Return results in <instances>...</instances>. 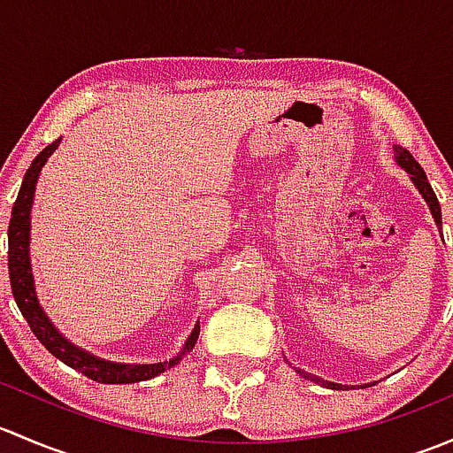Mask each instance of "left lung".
<instances>
[{
  "label": "left lung",
  "instance_id": "1",
  "mask_svg": "<svg viewBox=\"0 0 453 453\" xmlns=\"http://www.w3.org/2000/svg\"><path fill=\"white\" fill-rule=\"evenodd\" d=\"M395 153H396V164H399L401 168H403L405 173H408L410 175V180H412V184L417 186L418 188V193L423 195V199L427 201V205H429V212H432V217H434V221H436V226L441 227L442 226V221H441V203H438V199H436V193H434L432 190V186H429V181H427V175H425V171L421 168V164L417 162V159L412 157V153H410L408 149H403V146H395ZM300 374H303L304 379H309V381H318V383H322V386H326V388H331V390H349V386H342V383H331V381H324V379H319V377H313V374H309V372H303V370H298Z\"/></svg>",
  "mask_w": 453,
  "mask_h": 453
}]
</instances>
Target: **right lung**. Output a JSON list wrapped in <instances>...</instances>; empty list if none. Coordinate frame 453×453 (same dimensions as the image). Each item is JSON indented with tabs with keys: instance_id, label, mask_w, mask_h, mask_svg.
Listing matches in <instances>:
<instances>
[{
	"instance_id": "1",
	"label": "right lung",
	"mask_w": 453,
	"mask_h": 453,
	"mask_svg": "<svg viewBox=\"0 0 453 453\" xmlns=\"http://www.w3.org/2000/svg\"><path fill=\"white\" fill-rule=\"evenodd\" d=\"M58 142L54 140L52 144L45 146L35 159H32L30 168L26 171L24 181H21L19 195H17L15 205H12L11 223H8V273H11V287L12 296H15V303L19 307L21 315L26 318V322L30 324L32 333H35L36 340L50 350L57 359H61L63 364H67L70 368L79 370L85 377L94 379L98 383H138L146 381V379L157 377L164 370L173 368L175 364H180V359L186 353L193 350V346L197 344L199 337V324H195L193 333L186 340L184 349L177 357L168 359V362H157V364H116L107 362V359H100L96 355L87 353V350L79 349L72 342H67L65 337L58 333V328L50 322V318L45 315L43 307L39 304L35 291V278H32V265H30V210L32 201H35V188L36 180H39V173L43 168V164L48 162L50 155L57 150Z\"/></svg>"
}]
</instances>
